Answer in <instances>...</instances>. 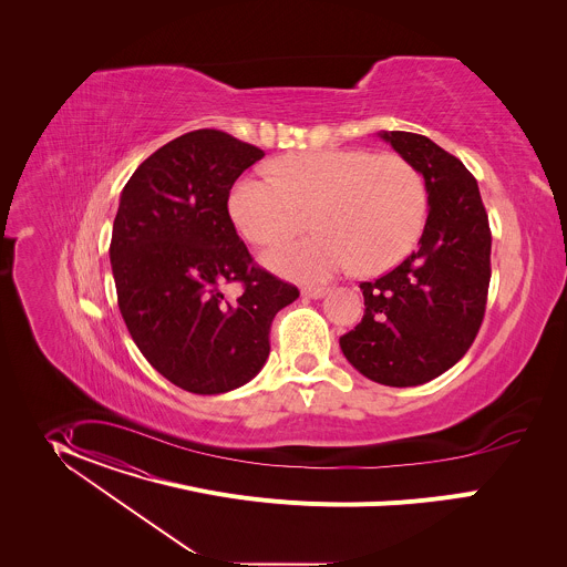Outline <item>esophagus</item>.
<instances>
[{
    "mask_svg": "<svg viewBox=\"0 0 567 567\" xmlns=\"http://www.w3.org/2000/svg\"><path fill=\"white\" fill-rule=\"evenodd\" d=\"M324 292H327V288H306L303 290V297H308V299H323Z\"/></svg>",
    "mask_w": 567,
    "mask_h": 567,
    "instance_id": "1",
    "label": "esophagus"
}]
</instances>
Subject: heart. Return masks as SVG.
I'll return each instance as SVG.
<instances>
[{"instance_id":"b5f03b06","label":"heart","mask_w":567,"mask_h":567,"mask_svg":"<svg viewBox=\"0 0 567 567\" xmlns=\"http://www.w3.org/2000/svg\"><path fill=\"white\" fill-rule=\"evenodd\" d=\"M272 176L246 174L229 194V216L248 243L279 244L264 264L290 279L319 281L338 270L375 275L400 264L425 223V185L400 155L317 151L270 163Z\"/></svg>"}]
</instances>
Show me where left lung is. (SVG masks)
Masks as SVG:
<instances>
[{"instance_id": "8db88e82", "label": "left lung", "mask_w": 567, "mask_h": 567, "mask_svg": "<svg viewBox=\"0 0 567 567\" xmlns=\"http://www.w3.org/2000/svg\"><path fill=\"white\" fill-rule=\"evenodd\" d=\"M425 181L419 248L391 272L360 284L364 317L340 336L344 358L384 386H419L452 369L485 317L491 231L476 178L432 140L378 133Z\"/></svg>"}]
</instances>
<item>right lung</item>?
Returning a JSON list of instances; mask_svg holds the SVG:
<instances>
[{"label": "right lung", "instance_id": "right-lung-1", "mask_svg": "<svg viewBox=\"0 0 567 567\" xmlns=\"http://www.w3.org/2000/svg\"><path fill=\"white\" fill-rule=\"evenodd\" d=\"M264 153L200 128L153 153L122 189L111 238L117 306L144 358L174 386L220 395L250 382L270 324L299 290L259 268L229 216V192ZM244 284L227 300V282Z\"/></svg>", "mask_w": 567, "mask_h": 567}]
</instances>
